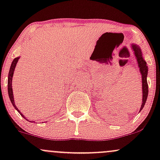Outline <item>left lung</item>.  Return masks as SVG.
<instances>
[{
    "label": "left lung",
    "instance_id": "8db88e82",
    "mask_svg": "<svg viewBox=\"0 0 160 160\" xmlns=\"http://www.w3.org/2000/svg\"><path fill=\"white\" fill-rule=\"evenodd\" d=\"M132 49L135 52V58H136L138 64V67L140 68V71L141 74V78H142V91H143V99H142V104H141V107L140 111L143 109L145 103H146L147 98H148V81H147V75H148V67L147 65L146 62L142 57V52H141L140 48L138 46L132 44Z\"/></svg>",
    "mask_w": 160,
    "mask_h": 160
}]
</instances>
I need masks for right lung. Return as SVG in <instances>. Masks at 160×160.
<instances>
[{"instance_id": "1", "label": "right lung", "mask_w": 160, "mask_h": 160, "mask_svg": "<svg viewBox=\"0 0 160 160\" xmlns=\"http://www.w3.org/2000/svg\"><path fill=\"white\" fill-rule=\"evenodd\" d=\"M19 57H17V58H15L12 61V64H11L10 68V71H9V75H8V94H9V97H10V102L12 104V105L14 106V108L19 111V113L21 114V116H24L20 113L19 110H18V108H16V106L15 105V102H14V98H13V95H12V75H13V72H14V69H15L16 64H17L18 60H19Z\"/></svg>"}]
</instances>
